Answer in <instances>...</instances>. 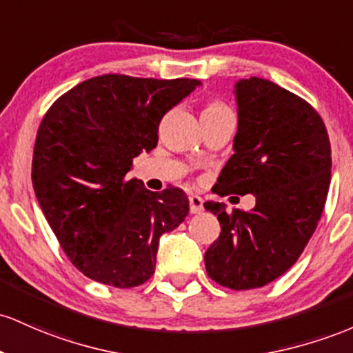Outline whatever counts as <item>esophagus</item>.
Returning <instances> with one entry per match:
<instances>
[{
    "label": "esophagus",
    "mask_w": 353,
    "mask_h": 353,
    "mask_svg": "<svg viewBox=\"0 0 353 353\" xmlns=\"http://www.w3.org/2000/svg\"><path fill=\"white\" fill-rule=\"evenodd\" d=\"M190 200V213H201L203 212V198L198 195H192Z\"/></svg>",
    "instance_id": "34e87169"
}]
</instances>
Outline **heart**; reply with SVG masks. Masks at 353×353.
<instances>
[{"label":"heart","mask_w":353,"mask_h":353,"mask_svg":"<svg viewBox=\"0 0 353 353\" xmlns=\"http://www.w3.org/2000/svg\"><path fill=\"white\" fill-rule=\"evenodd\" d=\"M227 110H228V108H227V106H225L221 101H210V103H207V105H205L203 114L221 113V112H227ZM203 114H201V117H203Z\"/></svg>","instance_id":"obj_1"}]
</instances>
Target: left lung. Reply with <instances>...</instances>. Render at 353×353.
<instances>
[{"label": "left lung", "mask_w": 353, "mask_h": 353, "mask_svg": "<svg viewBox=\"0 0 353 353\" xmlns=\"http://www.w3.org/2000/svg\"><path fill=\"white\" fill-rule=\"evenodd\" d=\"M239 130L215 193L256 198L250 212L207 201L220 236L205 252L212 280L250 290L283 275L302 255L325 207L332 150L312 105L282 86L252 77L235 85Z\"/></svg>", "instance_id": "8db88e82"}]
</instances>
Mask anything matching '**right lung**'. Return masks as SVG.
<instances>
[{"mask_svg": "<svg viewBox=\"0 0 353 353\" xmlns=\"http://www.w3.org/2000/svg\"><path fill=\"white\" fill-rule=\"evenodd\" d=\"M200 85L101 74L61 94L43 117L33 188L66 256L88 279L117 288L145 283L160 236L188 215L183 190L150 192L126 173L157 146L163 114Z\"/></svg>", "mask_w": 353, "mask_h": 353, "instance_id": "add662e5", "label": "right lung"}]
</instances>
